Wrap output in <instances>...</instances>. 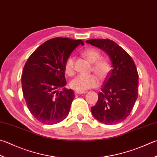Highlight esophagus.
Returning a JSON list of instances; mask_svg holds the SVG:
<instances>
[{
  "instance_id": "esophagus-1",
  "label": "esophagus",
  "mask_w": 157,
  "mask_h": 157,
  "mask_svg": "<svg viewBox=\"0 0 157 157\" xmlns=\"http://www.w3.org/2000/svg\"><path fill=\"white\" fill-rule=\"evenodd\" d=\"M85 91H78V90L75 91L76 94H85Z\"/></svg>"
}]
</instances>
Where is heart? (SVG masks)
Wrapping results in <instances>:
<instances>
[{
  "label": "heart",
  "instance_id": "b5f03b06",
  "mask_svg": "<svg viewBox=\"0 0 157 157\" xmlns=\"http://www.w3.org/2000/svg\"><path fill=\"white\" fill-rule=\"evenodd\" d=\"M82 55L87 59L93 63L92 68L100 77L105 76L109 70L108 63L105 60L99 59L100 52L96 49L88 48L82 52ZM65 72L67 75L72 76L75 75V59L70 57L67 59L65 63ZM98 84V79L96 76L90 75H79L71 81L70 85L73 89L78 91H85L96 87Z\"/></svg>",
  "mask_w": 157,
  "mask_h": 157
}]
</instances>
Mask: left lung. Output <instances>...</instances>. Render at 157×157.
<instances>
[{
    "label": "left lung",
    "mask_w": 157,
    "mask_h": 157,
    "mask_svg": "<svg viewBox=\"0 0 157 157\" xmlns=\"http://www.w3.org/2000/svg\"><path fill=\"white\" fill-rule=\"evenodd\" d=\"M86 43L104 51L112 63L96 104L91 108V113L105 124L120 123L131 113L138 97L139 75L135 62L122 47L109 39L89 40Z\"/></svg>",
    "instance_id": "1"
}]
</instances>
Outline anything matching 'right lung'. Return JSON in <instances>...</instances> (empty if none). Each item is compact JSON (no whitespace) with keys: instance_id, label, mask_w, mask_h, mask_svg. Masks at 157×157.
I'll use <instances>...</instances> for the list:
<instances>
[{"instance_id":"1","label":"right lung","mask_w":157,"mask_h":157,"mask_svg":"<svg viewBox=\"0 0 157 157\" xmlns=\"http://www.w3.org/2000/svg\"><path fill=\"white\" fill-rule=\"evenodd\" d=\"M81 40L56 37L40 46L29 57L24 67L22 87L29 111L45 124H55L68 115L75 98L66 86L65 63Z\"/></svg>"}]
</instances>
